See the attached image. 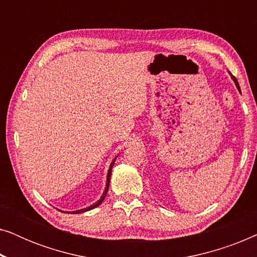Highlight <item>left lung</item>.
<instances>
[{"mask_svg":"<svg viewBox=\"0 0 257 257\" xmlns=\"http://www.w3.org/2000/svg\"><path fill=\"white\" fill-rule=\"evenodd\" d=\"M231 78H233V80H234V83H235V85L237 86V89H238V91H240V85H238V83H237V80H236V78H235V77H231ZM241 92V91H240Z\"/></svg>","mask_w":257,"mask_h":257,"instance_id":"left-lung-1","label":"left lung"}]
</instances>
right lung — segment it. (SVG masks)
Instances as JSON below:
<instances>
[{
	"mask_svg": "<svg viewBox=\"0 0 257 257\" xmlns=\"http://www.w3.org/2000/svg\"><path fill=\"white\" fill-rule=\"evenodd\" d=\"M115 159H117V157H115L114 159L112 160V163H111V165H110V168H108V172H107V177H106V187H105V189H104V193H103V195H101V198H100L99 200H98L97 202H94L92 206H89V207H86V208H83V209H79V210H73V212H70V213H72V214H80V213L87 212V210H91V209L96 208V207L99 206L100 203L104 201L105 196H106V194H107V191H108V185H110V179H111V172H112V167H113V165H114V161H115Z\"/></svg>",
	"mask_w": 257,
	"mask_h": 257,
	"instance_id": "obj_1",
	"label": "right lung"
}]
</instances>
